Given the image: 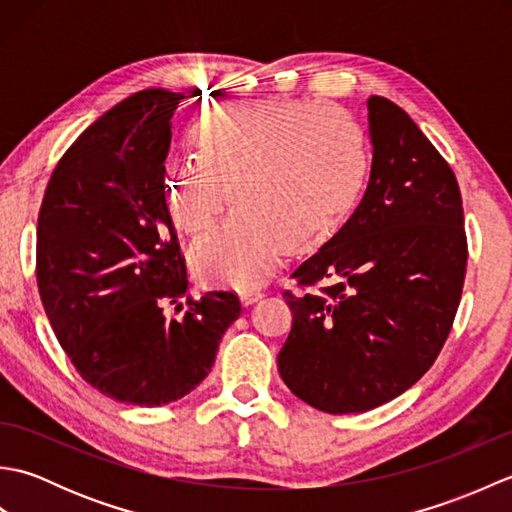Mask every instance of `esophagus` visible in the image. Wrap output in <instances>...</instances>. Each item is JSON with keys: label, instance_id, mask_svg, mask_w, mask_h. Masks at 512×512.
Returning <instances> with one entry per match:
<instances>
[{"label": "esophagus", "instance_id": "esophagus-1", "mask_svg": "<svg viewBox=\"0 0 512 512\" xmlns=\"http://www.w3.org/2000/svg\"><path fill=\"white\" fill-rule=\"evenodd\" d=\"M262 297H264L262 290H242V292H239V299H242L244 306H253V303L259 301Z\"/></svg>", "mask_w": 512, "mask_h": 512}]
</instances>
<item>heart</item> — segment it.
Masks as SVG:
<instances>
[{
	"label": "heart",
	"instance_id": "1",
	"mask_svg": "<svg viewBox=\"0 0 512 512\" xmlns=\"http://www.w3.org/2000/svg\"><path fill=\"white\" fill-rule=\"evenodd\" d=\"M198 154L167 173V211L195 242V275L220 286L262 281L284 248L312 244L350 213L369 169L365 136L350 116L310 101L222 107L195 125Z\"/></svg>",
	"mask_w": 512,
	"mask_h": 512
}]
</instances>
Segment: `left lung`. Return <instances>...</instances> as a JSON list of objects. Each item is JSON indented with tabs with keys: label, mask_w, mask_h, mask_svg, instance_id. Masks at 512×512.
I'll use <instances>...</instances> for the list:
<instances>
[{
	"label": "left lung",
	"mask_w": 512,
	"mask_h": 512,
	"mask_svg": "<svg viewBox=\"0 0 512 512\" xmlns=\"http://www.w3.org/2000/svg\"><path fill=\"white\" fill-rule=\"evenodd\" d=\"M374 156L350 220L284 292L292 330L277 356L288 389L325 413H363L407 391L436 361L466 273L455 173L409 114L369 96Z\"/></svg>",
	"instance_id": "8db88e82"
}]
</instances>
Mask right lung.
Segmentation results:
<instances>
[{"label": "right lung", "instance_id": "1", "mask_svg": "<svg viewBox=\"0 0 512 512\" xmlns=\"http://www.w3.org/2000/svg\"><path fill=\"white\" fill-rule=\"evenodd\" d=\"M182 99L143 90L94 121L54 167L37 222V286L54 334L85 383L136 407L191 394L242 312L233 292L187 297L165 200ZM182 298L185 317L167 320Z\"/></svg>", "mask_w": 512, "mask_h": 512}]
</instances>
